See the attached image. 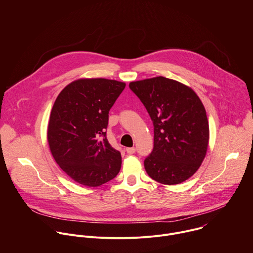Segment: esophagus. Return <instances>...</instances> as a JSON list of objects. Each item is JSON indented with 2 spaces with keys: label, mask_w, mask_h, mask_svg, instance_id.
Returning a JSON list of instances; mask_svg holds the SVG:
<instances>
[{
  "label": "esophagus",
  "mask_w": 253,
  "mask_h": 253,
  "mask_svg": "<svg viewBox=\"0 0 253 253\" xmlns=\"http://www.w3.org/2000/svg\"><path fill=\"white\" fill-rule=\"evenodd\" d=\"M126 151L128 153V154H133L135 152V147H128V148H126Z\"/></svg>",
  "instance_id": "obj_1"
}]
</instances>
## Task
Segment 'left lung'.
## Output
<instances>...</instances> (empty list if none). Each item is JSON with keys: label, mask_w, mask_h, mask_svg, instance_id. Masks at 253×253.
I'll list each match as a JSON object with an SVG mask.
<instances>
[{"label": "left lung", "mask_w": 253, "mask_h": 253, "mask_svg": "<svg viewBox=\"0 0 253 253\" xmlns=\"http://www.w3.org/2000/svg\"><path fill=\"white\" fill-rule=\"evenodd\" d=\"M153 123L154 145L144 159L155 181L175 185L190 178L203 162L209 143L206 110L189 87L165 77L129 83Z\"/></svg>", "instance_id": "8db88e82"}]
</instances>
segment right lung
<instances>
[{
  "label": "right lung",
  "mask_w": 253,
  "mask_h": 253,
  "mask_svg": "<svg viewBox=\"0 0 253 253\" xmlns=\"http://www.w3.org/2000/svg\"><path fill=\"white\" fill-rule=\"evenodd\" d=\"M126 84L103 78L80 79L58 95L47 140L59 167L77 183L98 187L120 172L121 152L109 143V112Z\"/></svg>",
  "instance_id": "obj_1"
}]
</instances>
